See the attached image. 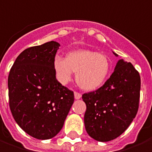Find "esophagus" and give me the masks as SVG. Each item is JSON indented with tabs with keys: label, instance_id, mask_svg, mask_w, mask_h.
Segmentation results:
<instances>
[{
	"label": "esophagus",
	"instance_id": "obj_1",
	"mask_svg": "<svg viewBox=\"0 0 152 152\" xmlns=\"http://www.w3.org/2000/svg\"><path fill=\"white\" fill-rule=\"evenodd\" d=\"M74 96H75V98L76 99H80L81 97V94L80 93H78V92L75 91V92H74Z\"/></svg>",
	"mask_w": 152,
	"mask_h": 152
}]
</instances>
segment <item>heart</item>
<instances>
[{
    "mask_svg": "<svg viewBox=\"0 0 152 152\" xmlns=\"http://www.w3.org/2000/svg\"><path fill=\"white\" fill-rule=\"evenodd\" d=\"M54 69L57 80L66 85L76 72L77 85L85 90L91 91L102 86L106 80L110 64L106 56L96 51L80 50L67 55L66 59L56 56L54 59Z\"/></svg>",
    "mask_w": 152,
    "mask_h": 152,
    "instance_id": "obj_1",
    "label": "heart"
}]
</instances>
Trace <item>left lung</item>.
<instances>
[{"mask_svg":"<svg viewBox=\"0 0 152 152\" xmlns=\"http://www.w3.org/2000/svg\"><path fill=\"white\" fill-rule=\"evenodd\" d=\"M140 86L139 72L131 63L120 59L102 87L84 93L85 125L89 136L100 142H108L121 135L137 114Z\"/></svg>","mask_w":152,"mask_h":152,"instance_id":"obj_1","label":"left lung"}]
</instances>
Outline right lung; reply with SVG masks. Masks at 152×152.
<instances>
[{"label": "right lung", "instance_id": "add662e5", "mask_svg": "<svg viewBox=\"0 0 152 152\" xmlns=\"http://www.w3.org/2000/svg\"><path fill=\"white\" fill-rule=\"evenodd\" d=\"M59 44L54 41L20 54L8 77L11 113L20 127L38 139L61 130L74 102V93L56 77L54 59Z\"/></svg>", "mask_w": 152, "mask_h": 152}]
</instances>
